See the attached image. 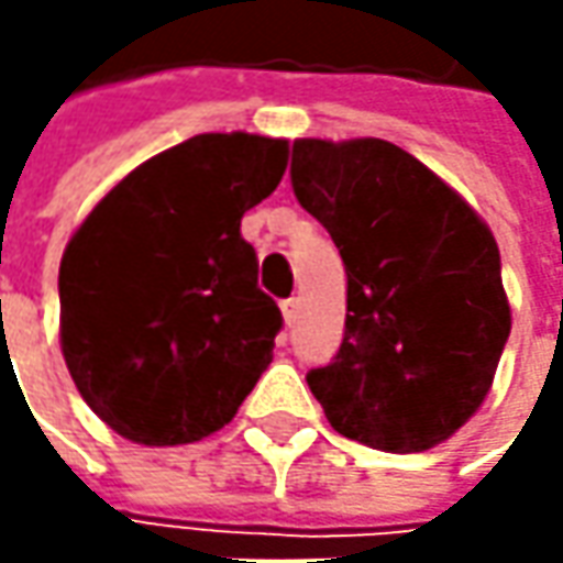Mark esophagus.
<instances>
[{
    "instance_id": "esophagus-1",
    "label": "esophagus",
    "mask_w": 563,
    "mask_h": 563,
    "mask_svg": "<svg viewBox=\"0 0 563 563\" xmlns=\"http://www.w3.org/2000/svg\"><path fill=\"white\" fill-rule=\"evenodd\" d=\"M297 313H300V300H297V297L282 300V316H285V322H288V325H294V322H297Z\"/></svg>"
}]
</instances>
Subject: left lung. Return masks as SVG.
<instances>
[{
    "label": "left lung",
    "mask_w": 563,
    "mask_h": 563,
    "mask_svg": "<svg viewBox=\"0 0 563 563\" xmlns=\"http://www.w3.org/2000/svg\"><path fill=\"white\" fill-rule=\"evenodd\" d=\"M291 187L347 272L341 347L307 373L332 429L391 454L444 442L486 400L510 335L492 231L376 137L294 141Z\"/></svg>",
    "instance_id": "8db88e82"
}]
</instances>
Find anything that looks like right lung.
<instances>
[{"instance_id": "add662e5", "label": "right lung", "mask_w": 563, "mask_h": 563, "mask_svg": "<svg viewBox=\"0 0 563 563\" xmlns=\"http://www.w3.org/2000/svg\"><path fill=\"white\" fill-rule=\"evenodd\" d=\"M285 168V141L197 134L137 165L68 241L62 354L80 398L119 435L200 442L272 363L282 310L256 285L241 219Z\"/></svg>"}]
</instances>
